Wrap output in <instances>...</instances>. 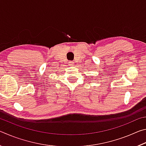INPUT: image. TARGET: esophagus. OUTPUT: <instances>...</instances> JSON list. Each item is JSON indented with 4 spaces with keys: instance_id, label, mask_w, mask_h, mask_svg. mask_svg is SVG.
Wrapping results in <instances>:
<instances>
[{
    "instance_id": "obj_1",
    "label": "esophagus",
    "mask_w": 146,
    "mask_h": 146,
    "mask_svg": "<svg viewBox=\"0 0 146 146\" xmlns=\"http://www.w3.org/2000/svg\"><path fill=\"white\" fill-rule=\"evenodd\" d=\"M73 64H74V62L73 61H69L68 62V64L70 66H73Z\"/></svg>"
}]
</instances>
